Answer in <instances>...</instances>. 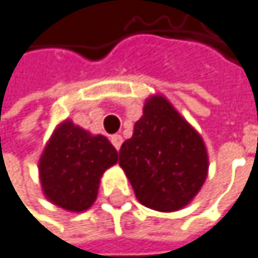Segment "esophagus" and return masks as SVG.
<instances>
[{"label": "esophagus", "mask_w": 258, "mask_h": 258, "mask_svg": "<svg viewBox=\"0 0 258 258\" xmlns=\"http://www.w3.org/2000/svg\"><path fill=\"white\" fill-rule=\"evenodd\" d=\"M110 142H112V145L115 146V149L116 151H119V148H121V145H123V137L121 135H112V139H110Z\"/></svg>", "instance_id": "obj_1"}]
</instances>
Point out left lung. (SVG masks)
Masks as SVG:
<instances>
[{
  "label": "left lung",
  "instance_id": "1",
  "mask_svg": "<svg viewBox=\"0 0 258 258\" xmlns=\"http://www.w3.org/2000/svg\"><path fill=\"white\" fill-rule=\"evenodd\" d=\"M119 165L143 206L174 212L203 187L209 159L201 135L165 98L152 96L121 145Z\"/></svg>",
  "mask_w": 258,
  "mask_h": 258
}]
</instances>
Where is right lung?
<instances>
[{
	"label": "right lung",
	"instance_id": "1",
	"mask_svg": "<svg viewBox=\"0 0 258 258\" xmlns=\"http://www.w3.org/2000/svg\"><path fill=\"white\" fill-rule=\"evenodd\" d=\"M118 162V152L102 135H90L71 121L52 134L40 157L45 196L70 212H84L98 195L99 177Z\"/></svg>",
	"mask_w": 258,
	"mask_h": 258
}]
</instances>
